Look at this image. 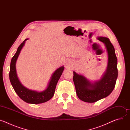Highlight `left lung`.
I'll return each instance as SVG.
<instances>
[{
    "mask_svg": "<svg viewBox=\"0 0 130 130\" xmlns=\"http://www.w3.org/2000/svg\"><path fill=\"white\" fill-rule=\"evenodd\" d=\"M107 52V64L105 71L97 81H90L82 75L73 71V80L78 98L86 102L94 103L107 97L113 90L118 77L117 59L115 49L106 37L98 36Z\"/></svg>",
    "mask_w": 130,
    "mask_h": 130,
    "instance_id": "obj_1",
    "label": "left lung"
}]
</instances>
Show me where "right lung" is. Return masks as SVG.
Here are the masks:
<instances>
[{
  "label": "right lung",
  "mask_w": 130,
  "mask_h": 130,
  "mask_svg": "<svg viewBox=\"0 0 130 130\" xmlns=\"http://www.w3.org/2000/svg\"><path fill=\"white\" fill-rule=\"evenodd\" d=\"M29 39H26L18 47L15 54L12 58L9 72L10 82L16 93L25 102L30 104H40L46 102L52 98L55 87L64 69V66L58 68L53 73L48 82L47 88L42 91H38L31 90L25 87L18 79L16 69V63L20 52Z\"/></svg>",
  "instance_id": "1"
}]
</instances>
